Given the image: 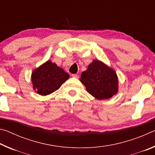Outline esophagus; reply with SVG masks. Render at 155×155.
<instances>
[{"label":"esophagus","instance_id":"34e87169","mask_svg":"<svg viewBox=\"0 0 155 155\" xmlns=\"http://www.w3.org/2000/svg\"><path fill=\"white\" fill-rule=\"evenodd\" d=\"M72 77L74 78H78V75L77 74H72Z\"/></svg>","mask_w":155,"mask_h":155}]
</instances>
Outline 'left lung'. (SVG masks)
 Wrapping results in <instances>:
<instances>
[{
    "label": "left lung",
    "mask_w": 155,
    "mask_h": 155,
    "mask_svg": "<svg viewBox=\"0 0 155 155\" xmlns=\"http://www.w3.org/2000/svg\"><path fill=\"white\" fill-rule=\"evenodd\" d=\"M80 81L87 92L98 100L108 99L118 91L117 76L112 68L99 60H94L82 72Z\"/></svg>",
    "instance_id": "8db88e82"
}]
</instances>
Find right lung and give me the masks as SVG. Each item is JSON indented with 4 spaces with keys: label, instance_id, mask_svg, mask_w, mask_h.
I'll list each match as a JSON object with an SVG mask.
<instances>
[{
    "label": "right lung",
    "instance_id": "add662e5",
    "mask_svg": "<svg viewBox=\"0 0 155 155\" xmlns=\"http://www.w3.org/2000/svg\"><path fill=\"white\" fill-rule=\"evenodd\" d=\"M70 76L51 60L33 70L31 81L34 90L41 96H46L58 90Z\"/></svg>",
    "mask_w": 155,
    "mask_h": 155
}]
</instances>
